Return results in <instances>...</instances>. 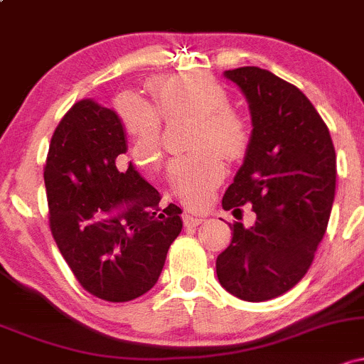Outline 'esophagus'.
Segmentation results:
<instances>
[{"label":"esophagus","mask_w":364,"mask_h":364,"mask_svg":"<svg viewBox=\"0 0 364 364\" xmlns=\"http://www.w3.org/2000/svg\"><path fill=\"white\" fill-rule=\"evenodd\" d=\"M203 220H205V215H194V213L183 215V224L186 225H199Z\"/></svg>","instance_id":"1"}]
</instances>
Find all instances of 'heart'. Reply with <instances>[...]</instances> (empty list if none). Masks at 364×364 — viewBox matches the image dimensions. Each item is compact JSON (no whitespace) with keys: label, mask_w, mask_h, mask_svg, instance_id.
<instances>
[{"label":"heart","mask_w":364,"mask_h":364,"mask_svg":"<svg viewBox=\"0 0 364 364\" xmlns=\"http://www.w3.org/2000/svg\"><path fill=\"white\" fill-rule=\"evenodd\" d=\"M152 104L128 95L119 116L132 139V158L142 168L163 161V120L191 118L186 146L193 149L171 161L168 182L189 208H203L225 177V163L243 158L250 146V123L229 105V93L206 73L163 74L149 81Z\"/></svg>","instance_id":"obj_1"}]
</instances>
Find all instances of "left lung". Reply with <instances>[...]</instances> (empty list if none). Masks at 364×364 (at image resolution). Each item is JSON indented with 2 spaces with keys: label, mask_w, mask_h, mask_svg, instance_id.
<instances>
[{
  "label": "left lung",
  "mask_w": 364,
  "mask_h": 364,
  "mask_svg": "<svg viewBox=\"0 0 364 364\" xmlns=\"http://www.w3.org/2000/svg\"><path fill=\"white\" fill-rule=\"evenodd\" d=\"M225 76L248 99L253 132L222 206L252 205L257 220L248 229L230 224L232 240L215 265L229 293L264 302L311 267L333 206L337 156L326 123L295 85L255 65Z\"/></svg>",
  "instance_id": "left-lung-1"
}]
</instances>
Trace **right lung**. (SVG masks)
<instances>
[{"mask_svg":"<svg viewBox=\"0 0 364 364\" xmlns=\"http://www.w3.org/2000/svg\"><path fill=\"white\" fill-rule=\"evenodd\" d=\"M124 152L118 114L83 99L57 124L45 163L53 240L77 283L107 302L149 291L182 230L178 206L158 213V191L132 165L116 168Z\"/></svg>","mask_w":364,"mask_h":364,"instance_id":"1","label":"right lung"}]
</instances>
